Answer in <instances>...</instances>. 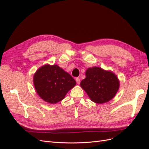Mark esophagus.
<instances>
[{
	"instance_id": "esophagus-1",
	"label": "esophagus",
	"mask_w": 149,
	"mask_h": 149,
	"mask_svg": "<svg viewBox=\"0 0 149 149\" xmlns=\"http://www.w3.org/2000/svg\"><path fill=\"white\" fill-rule=\"evenodd\" d=\"M76 83H77V84H79L80 83V79L79 78H76Z\"/></svg>"
}]
</instances>
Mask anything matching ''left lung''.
Wrapping results in <instances>:
<instances>
[{"label":"left lung","instance_id":"obj_1","mask_svg":"<svg viewBox=\"0 0 149 149\" xmlns=\"http://www.w3.org/2000/svg\"><path fill=\"white\" fill-rule=\"evenodd\" d=\"M80 85L93 102L102 104L114 97L119 88V81L112 72L93 67L86 71V78Z\"/></svg>","mask_w":149,"mask_h":149}]
</instances>
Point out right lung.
I'll use <instances>...</instances> for the list:
<instances>
[{
  "instance_id": "1",
  "label": "right lung",
  "mask_w": 149,
  "mask_h": 149,
  "mask_svg": "<svg viewBox=\"0 0 149 149\" xmlns=\"http://www.w3.org/2000/svg\"><path fill=\"white\" fill-rule=\"evenodd\" d=\"M33 83L37 93L42 100L55 104L63 100L66 93L74 86L76 81L58 66L46 65L36 72Z\"/></svg>"
}]
</instances>
